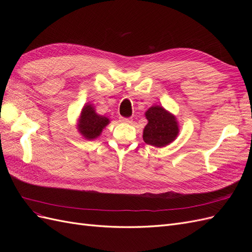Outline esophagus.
I'll return each instance as SVG.
<instances>
[{
	"label": "esophagus",
	"mask_w": 252,
	"mask_h": 252,
	"mask_svg": "<svg viewBox=\"0 0 252 252\" xmlns=\"http://www.w3.org/2000/svg\"><path fill=\"white\" fill-rule=\"evenodd\" d=\"M131 119H128V118H120V122L121 123H125V124H129L131 123Z\"/></svg>",
	"instance_id": "obj_1"
}]
</instances>
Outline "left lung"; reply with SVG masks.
I'll use <instances>...</instances> for the list:
<instances>
[{"label": "left lung", "instance_id": "obj_1", "mask_svg": "<svg viewBox=\"0 0 252 252\" xmlns=\"http://www.w3.org/2000/svg\"><path fill=\"white\" fill-rule=\"evenodd\" d=\"M148 123L143 130L144 142L155 147H165L179 135L177 117L159 105L151 106L145 112Z\"/></svg>", "mask_w": 252, "mask_h": 252}]
</instances>
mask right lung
I'll return each instance as SVG.
<instances>
[{
    "instance_id": "1",
    "label": "right lung",
    "mask_w": 252,
    "mask_h": 252,
    "mask_svg": "<svg viewBox=\"0 0 252 252\" xmlns=\"http://www.w3.org/2000/svg\"><path fill=\"white\" fill-rule=\"evenodd\" d=\"M110 123L107 117L95 112L94 106L90 103L85 104L81 110L77 123V129L85 140H95L101 135L103 129Z\"/></svg>"
}]
</instances>
